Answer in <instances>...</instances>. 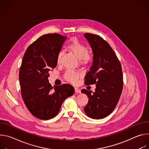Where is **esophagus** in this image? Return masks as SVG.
Here are the masks:
<instances>
[{"label": "esophagus", "mask_w": 149, "mask_h": 149, "mask_svg": "<svg viewBox=\"0 0 149 149\" xmlns=\"http://www.w3.org/2000/svg\"><path fill=\"white\" fill-rule=\"evenodd\" d=\"M75 92L76 93H81V90H80L79 89L77 88H75Z\"/></svg>", "instance_id": "34e87169"}]
</instances>
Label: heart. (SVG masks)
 <instances>
[{"instance_id":"1","label":"heart","mask_w":149,"mask_h":149,"mask_svg":"<svg viewBox=\"0 0 149 149\" xmlns=\"http://www.w3.org/2000/svg\"><path fill=\"white\" fill-rule=\"evenodd\" d=\"M68 48L78 59H79L81 63L82 64H88L92 61L93 55L88 51V48L78 40L74 39L71 41L68 46ZM62 54V52H59L56 58V62L58 63H60ZM81 74L79 73L68 70L65 72L64 77L68 81L75 84L77 82Z\"/></svg>"}]
</instances>
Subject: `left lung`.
I'll return each instance as SVG.
<instances>
[{"label":"left lung","instance_id":"left-lung-1","mask_svg":"<svg viewBox=\"0 0 149 149\" xmlns=\"http://www.w3.org/2000/svg\"><path fill=\"white\" fill-rule=\"evenodd\" d=\"M92 48L93 65L85 77L86 85L96 84L95 91L83 89L88 99L84 110L94 119L108 116L118 102L123 87L121 65L110 45L98 35L86 33L84 35Z\"/></svg>","mask_w":149,"mask_h":149}]
</instances>
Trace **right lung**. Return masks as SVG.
Here are the masks:
<instances>
[{"label": "right lung", "mask_w": 149, "mask_h": 149, "mask_svg": "<svg viewBox=\"0 0 149 149\" xmlns=\"http://www.w3.org/2000/svg\"><path fill=\"white\" fill-rule=\"evenodd\" d=\"M66 39L56 33L42 35L28 47L22 59L19 74L21 95L30 113L40 120L55 117L63 101L74 93L70 84L52 87L48 81Z\"/></svg>", "instance_id": "obj_1"}]
</instances>
